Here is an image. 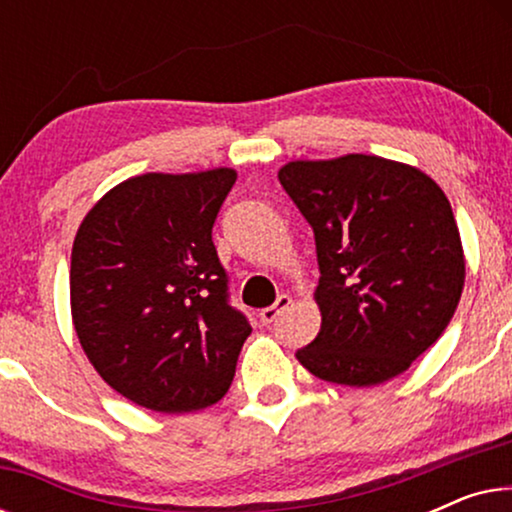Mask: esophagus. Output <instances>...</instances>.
Segmentation results:
<instances>
[{"label": "esophagus", "mask_w": 512, "mask_h": 512, "mask_svg": "<svg viewBox=\"0 0 512 512\" xmlns=\"http://www.w3.org/2000/svg\"><path fill=\"white\" fill-rule=\"evenodd\" d=\"M289 305H291V298L289 296H279L275 300V305H270V307H265V310H261V321H263L265 326L272 324V321H275L279 314H282Z\"/></svg>", "instance_id": "esophagus-1"}]
</instances>
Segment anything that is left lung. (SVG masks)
<instances>
[{
  "instance_id": "1",
  "label": "left lung",
  "mask_w": 512,
  "mask_h": 512,
  "mask_svg": "<svg viewBox=\"0 0 512 512\" xmlns=\"http://www.w3.org/2000/svg\"><path fill=\"white\" fill-rule=\"evenodd\" d=\"M279 184L312 226L321 331L296 359L314 377L373 387L401 375L450 324L464 251L436 181L377 156L296 160Z\"/></svg>"
}]
</instances>
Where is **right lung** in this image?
<instances>
[{"instance_id": "right-lung-1", "label": "right lung", "mask_w": 512, "mask_h": 512, "mask_svg": "<svg viewBox=\"0 0 512 512\" xmlns=\"http://www.w3.org/2000/svg\"><path fill=\"white\" fill-rule=\"evenodd\" d=\"M237 174H142L104 195L72 249L81 347L102 380L156 412L221 401L251 326L230 305L212 228Z\"/></svg>"}]
</instances>
